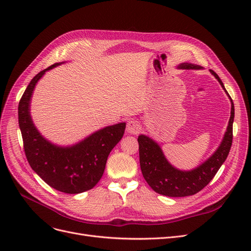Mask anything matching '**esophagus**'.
Here are the masks:
<instances>
[{"instance_id": "1", "label": "esophagus", "mask_w": 251, "mask_h": 251, "mask_svg": "<svg viewBox=\"0 0 251 251\" xmlns=\"http://www.w3.org/2000/svg\"><path fill=\"white\" fill-rule=\"evenodd\" d=\"M126 129H127V132L130 134H137L141 129V125L139 124V122L135 120H131V121H128Z\"/></svg>"}]
</instances>
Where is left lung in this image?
Here are the masks:
<instances>
[{
    "label": "left lung",
    "instance_id": "8db88e82",
    "mask_svg": "<svg viewBox=\"0 0 251 251\" xmlns=\"http://www.w3.org/2000/svg\"><path fill=\"white\" fill-rule=\"evenodd\" d=\"M178 69L201 70L202 67L190 63H182ZM220 82L231 100V116L227 131L217 151L199 167L189 171H182L171 165L153 139L147 135H139V162L143 178L156 193L170 197L189 196L201 191L210 182L221 166L226 161L233 139L234 103L218 74L209 70Z\"/></svg>",
    "mask_w": 251,
    "mask_h": 251
}]
</instances>
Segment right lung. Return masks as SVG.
<instances>
[{
    "label": "right lung",
    "instance_id": "obj_1",
    "mask_svg": "<svg viewBox=\"0 0 251 251\" xmlns=\"http://www.w3.org/2000/svg\"><path fill=\"white\" fill-rule=\"evenodd\" d=\"M63 63L50 66L31 79L19 101L18 121L26 159L34 172L56 190L77 194L94 188L100 180L111 151L123 137L126 123L100 129L70 147L57 146L39 133L30 115L34 87L47 71Z\"/></svg>",
    "mask_w": 251,
    "mask_h": 251
}]
</instances>
